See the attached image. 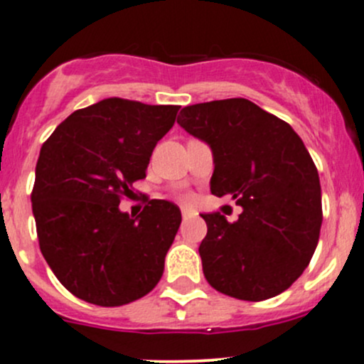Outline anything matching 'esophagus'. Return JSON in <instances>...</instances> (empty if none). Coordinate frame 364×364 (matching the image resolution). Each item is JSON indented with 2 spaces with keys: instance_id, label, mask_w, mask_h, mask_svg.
Masks as SVG:
<instances>
[{
  "instance_id": "1",
  "label": "esophagus",
  "mask_w": 364,
  "mask_h": 364,
  "mask_svg": "<svg viewBox=\"0 0 364 364\" xmlns=\"http://www.w3.org/2000/svg\"><path fill=\"white\" fill-rule=\"evenodd\" d=\"M181 216H183V220H188V218H192L193 213L190 211V209H181Z\"/></svg>"
}]
</instances>
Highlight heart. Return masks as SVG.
I'll use <instances>...</instances> for the list:
<instances>
[{
    "instance_id": "1",
    "label": "heart",
    "mask_w": 364,
    "mask_h": 364,
    "mask_svg": "<svg viewBox=\"0 0 364 364\" xmlns=\"http://www.w3.org/2000/svg\"><path fill=\"white\" fill-rule=\"evenodd\" d=\"M181 200H185V203H188V200H192V196H190V193H183Z\"/></svg>"
}]
</instances>
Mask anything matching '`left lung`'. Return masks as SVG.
<instances>
[{
  "label": "left lung",
  "instance_id": "left-lung-1",
  "mask_svg": "<svg viewBox=\"0 0 364 364\" xmlns=\"http://www.w3.org/2000/svg\"><path fill=\"white\" fill-rule=\"evenodd\" d=\"M179 127L211 148V193L230 196L243 213L227 222L200 215L205 280L245 301L287 291L310 264L322 225L318 172L289 123L247 98L188 105Z\"/></svg>",
  "mask_w": 364,
  "mask_h": 364
}]
</instances>
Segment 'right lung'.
Instances as JSON below:
<instances>
[{"instance_id":"obj_1","label":"right lung","mask_w":364,"mask_h":364,"mask_svg":"<svg viewBox=\"0 0 364 364\" xmlns=\"http://www.w3.org/2000/svg\"><path fill=\"white\" fill-rule=\"evenodd\" d=\"M178 111L105 98L70 114L43 142L31 192L40 252L79 299L121 306L160 282L181 211L153 199L134 218L119 203L146 178L153 149Z\"/></svg>"}]
</instances>
